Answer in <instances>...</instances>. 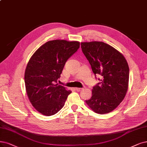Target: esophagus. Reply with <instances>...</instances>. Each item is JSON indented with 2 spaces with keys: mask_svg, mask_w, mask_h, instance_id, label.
I'll use <instances>...</instances> for the list:
<instances>
[{
  "mask_svg": "<svg viewBox=\"0 0 147 147\" xmlns=\"http://www.w3.org/2000/svg\"><path fill=\"white\" fill-rule=\"evenodd\" d=\"M75 90H76L77 91H80L81 90H82V88H75Z\"/></svg>",
  "mask_w": 147,
  "mask_h": 147,
  "instance_id": "1",
  "label": "esophagus"
}]
</instances>
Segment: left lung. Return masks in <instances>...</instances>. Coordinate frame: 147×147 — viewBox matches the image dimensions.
Returning <instances> with one entry per match:
<instances>
[{
    "label": "left lung",
    "mask_w": 147,
    "mask_h": 147,
    "mask_svg": "<svg viewBox=\"0 0 147 147\" xmlns=\"http://www.w3.org/2000/svg\"><path fill=\"white\" fill-rule=\"evenodd\" d=\"M81 48L100 82L85 100L91 109L102 115L113 111L121 104L128 88L129 67L125 58L115 48L102 42H81Z\"/></svg>",
    "instance_id": "8db88e82"
}]
</instances>
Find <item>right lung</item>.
I'll list each match as a JSON object with an SVG mask.
<instances>
[{
    "label": "right lung",
    "mask_w": 147,
    "mask_h": 147,
    "mask_svg": "<svg viewBox=\"0 0 147 147\" xmlns=\"http://www.w3.org/2000/svg\"><path fill=\"white\" fill-rule=\"evenodd\" d=\"M80 42L54 40L46 42L31 56L25 72L27 96L42 115H55L71 91L57 84L67 60L78 51Z\"/></svg>",
    "instance_id": "add662e5"
}]
</instances>
